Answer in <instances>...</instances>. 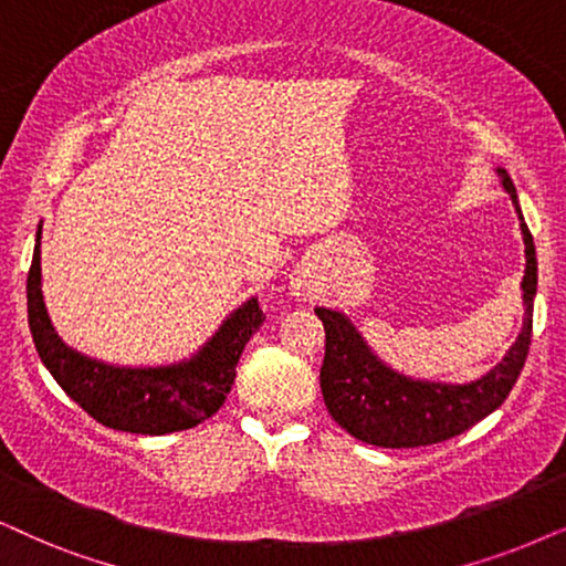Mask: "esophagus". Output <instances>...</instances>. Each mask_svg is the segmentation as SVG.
I'll list each match as a JSON object with an SVG mask.
<instances>
[{
  "label": "esophagus",
  "mask_w": 566,
  "mask_h": 566,
  "mask_svg": "<svg viewBox=\"0 0 566 566\" xmlns=\"http://www.w3.org/2000/svg\"><path fill=\"white\" fill-rule=\"evenodd\" d=\"M292 287H295L297 295H307V292H311V282H305V276H295Z\"/></svg>",
  "instance_id": "esophagus-1"
}]
</instances>
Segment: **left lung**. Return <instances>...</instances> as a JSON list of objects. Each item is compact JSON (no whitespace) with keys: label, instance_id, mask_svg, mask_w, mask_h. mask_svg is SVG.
<instances>
[{"label":"left lung","instance_id":"left-lung-1","mask_svg":"<svg viewBox=\"0 0 566 566\" xmlns=\"http://www.w3.org/2000/svg\"><path fill=\"white\" fill-rule=\"evenodd\" d=\"M504 190L510 192L520 217L525 240V276H522V303L525 321L517 342L502 363L470 384L420 381L397 374L366 345L360 332L345 313L332 307H316L324 321L326 355L321 366V391L326 410L349 436L384 449L428 447L452 439L491 415L510 397L512 386L525 366L533 336V297L538 287V261H535L533 234L522 219L517 190L506 169L499 167Z\"/></svg>","mask_w":566,"mask_h":566}]
</instances>
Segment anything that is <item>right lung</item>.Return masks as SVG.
Here are the masks:
<instances>
[{"label": "right lung", "instance_id": "right-lung-1", "mask_svg": "<svg viewBox=\"0 0 566 566\" xmlns=\"http://www.w3.org/2000/svg\"><path fill=\"white\" fill-rule=\"evenodd\" d=\"M263 318L259 300L250 297L190 360L159 368L106 366L67 347L54 332L41 295V227L35 232L28 271V326L35 353L64 395L114 431L164 436L211 418L230 395L242 349Z\"/></svg>", "mask_w": 566, "mask_h": 566}]
</instances>
